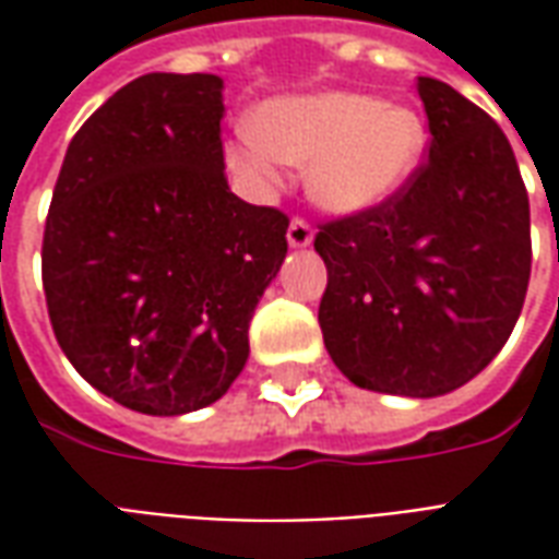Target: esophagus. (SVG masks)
Returning <instances> with one entry per match:
<instances>
[{"label":"esophagus","mask_w":559,"mask_h":559,"mask_svg":"<svg viewBox=\"0 0 559 559\" xmlns=\"http://www.w3.org/2000/svg\"><path fill=\"white\" fill-rule=\"evenodd\" d=\"M311 242H314L311 224L305 218H293L290 227H287V245H290V248H308Z\"/></svg>","instance_id":"obj_1"}]
</instances>
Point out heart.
<instances>
[{"instance_id": "heart-1", "label": "heart", "mask_w": 559, "mask_h": 559, "mask_svg": "<svg viewBox=\"0 0 559 559\" xmlns=\"http://www.w3.org/2000/svg\"><path fill=\"white\" fill-rule=\"evenodd\" d=\"M425 148L428 126L407 104L362 92H314L263 104L254 126L227 146V160L260 194L284 182V164L308 167L305 188L317 206L362 215L413 182Z\"/></svg>"}]
</instances>
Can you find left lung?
<instances>
[{"label":"left lung","instance_id":"8db88e82","mask_svg":"<svg viewBox=\"0 0 559 559\" xmlns=\"http://www.w3.org/2000/svg\"><path fill=\"white\" fill-rule=\"evenodd\" d=\"M431 146L386 206L323 224L320 329L359 389L437 399L512 335L530 281V200L515 152L461 92L419 78Z\"/></svg>","mask_w":559,"mask_h":559}]
</instances>
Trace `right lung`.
<instances>
[{
	"instance_id": "1",
	"label": "right lung",
	"mask_w": 559,
	"mask_h": 559,
	"mask_svg": "<svg viewBox=\"0 0 559 559\" xmlns=\"http://www.w3.org/2000/svg\"><path fill=\"white\" fill-rule=\"evenodd\" d=\"M224 80L143 74L68 143L41 275L56 341L102 395L146 416L203 411L248 362L287 257V215L224 179Z\"/></svg>"
}]
</instances>
